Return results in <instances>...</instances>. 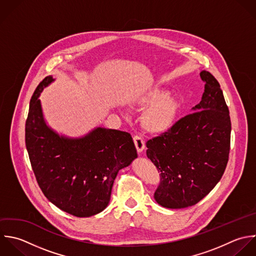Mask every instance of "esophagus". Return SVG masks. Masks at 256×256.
Listing matches in <instances>:
<instances>
[{
    "label": "esophagus",
    "mask_w": 256,
    "mask_h": 256,
    "mask_svg": "<svg viewBox=\"0 0 256 256\" xmlns=\"http://www.w3.org/2000/svg\"><path fill=\"white\" fill-rule=\"evenodd\" d=\"M134 146L136 148V150L138 152H142L144 150V138L140 136H134Z\"/></svg>",
    "instance_id": "obj_1"
}]
</instances>
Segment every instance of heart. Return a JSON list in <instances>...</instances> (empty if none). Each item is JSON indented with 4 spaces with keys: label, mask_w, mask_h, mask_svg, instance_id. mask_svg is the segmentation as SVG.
Returning a JSON list of instances; mask_svg holds the SVG:
<instances>
[{
    "label": "heart",
    "mask_w": 256,
    "mask_h": 256,
    "mask_svg": "<svg viewBox=\"0 0 256 256\" xmlns=\"http://www.w3.org/2000/svg\"><path fill=\"white\" fill-rule=\"evenodd\" d=\"M132 104L144 108L148 106L142 118V126L152 132H164L174 124L178 104L174 96L160 86H154L138 92L132 100Z\"/></svg>",
    "instance_id": "heart-1"
}]
</instances>
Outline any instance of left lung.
Segmentation results:
<instances>
[{
    "instance_id": "obj_1",
    "label": "left lung",
    "mask_w": 256,
    "mask_h": 256,
    "mask_svg": "<svg viewBox=\"0 0 256 256\" xmlns=\"http://www.w3.org/2000/svg\"><path fill=\"white\" fill-rule=\"evenodd\" d=\"M204 92L192 112L146 142V156L160 172L154 200L166 208L196 204L220 180L230 150L232 122L216 78L200 72Z\"/></svg>"
}]
</instances>
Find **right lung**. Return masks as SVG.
I'll return each instance as SVG.
<instances>
[{
  "label": "right lung",
  "mask_w": 256,
  "mask_h": 256,
  "mask_svg": "<svg viewBox=\"0 0 256 256\" xmlns=\"http://www.w3.org/2000/svg\"><path fill=\"white\" fill-rule=\"evenodd\" d=\"M54 80L46 76L30 98L26 150L44 196L72 216L88 218L108 206L118 170L138 158L136 150L126 132L96 128L82 138H70L48 128L38 96Z\"/></svg>",
  "instance_id": "right-lung-1"
}]
</instances>
